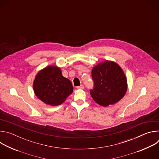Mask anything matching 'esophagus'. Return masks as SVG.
<instances>
[{"mask_svg": "<svg viewBox=\"0 0 159 159\" xmlns=\"http://www.w3.org/2000/svg\"><path fill=\"white\" fill-rule=\"evenodd\" d=\"M77 88L78 89H83L84 88V85H80V86H78V87H77Z\"/></svg>", "mask_w": 159, "mask_h": 159, "instance_id": "34e87169", "label": "esophagus"}]
</instances>
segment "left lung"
Masks as SVG:
<instances>
[{
	"label": "left lung",
	"instance_id": "obj_1",
	"mask_svg": "<svg viewBox=\"0 0 159 159\" xmlns=\"http://www.w3.org/2000/svg\"><path fill=\"white\" fill-rule=\"evenodd\" d=\"M94 82L90 94L98 104L107 107L121 100L126 94L127 80L121 68L115 62L106 60L92 70Z\"/></svg>",
	"mask_w": 159,
	"mask_h": 159
}]
</instances>
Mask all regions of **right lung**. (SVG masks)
I'll return each instance as SVG.
<instances>
[{"mask_svg": "<svg viewBox=\"0 0 159 159\" xmlns=\"http://www.w3.org/2000/svg\"><path fill=\"white\" fill-rule=\"evenodd\" d=\"M35 95L45 104L58 106L73 92L70 80L63 77L60 68L48 66L39 71L33 82Z\"/></svg>", "mask_w": 159, "mask_h": 159, "instance_id": "obj_1", "label": "right lung"}]
</instances>
